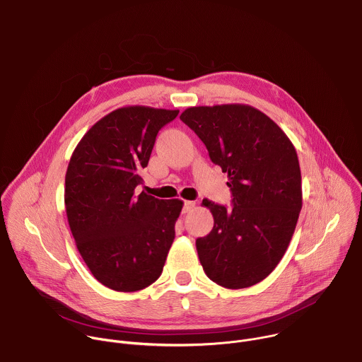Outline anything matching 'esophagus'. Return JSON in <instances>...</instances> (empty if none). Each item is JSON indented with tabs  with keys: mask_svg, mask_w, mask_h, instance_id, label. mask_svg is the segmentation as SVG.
I'll return each mask as SVG.
<instances>
[{
	"mask_svg": "<svg viewBox=\"0 0 362 362\" xmlns=\"http://www.w3.org/2000/svg\"><path fill=\"white\" fill-rule=\"evenodd\" d=\"M193 208H194V202L193 200H185V203H183V214L190 212Z\"/></svg>",
	"mask_w": 362,
	"mask_h": 362,
	"instance_id": "1",
	"label": "esophagus"
}]
</instances>
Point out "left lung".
Listing matches in <instances>:
<instances>
[{"label":"left lung","instance_id":"1","mask_svg":"<svg viewBox=\"0 0 362 362\" xmlns=\"http://www.w3.org/2000/svg\"><path fill=\"white\" fill-rule=\"evenodd\" d=\"M180 120L228 173L232 206L208 199L214 229L196 239L204 274L229 289L252 286L279 264L302 208L296 150L281 127L245 105L186 109Z\"/></svg>","mask_w":362,"mask_h":362}]
</instances>
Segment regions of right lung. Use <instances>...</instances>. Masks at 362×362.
<instances>
[{"label": "right lung", "instance_id": "obj_1", "mask_svg": "<svg viewBox=\"0 0 362 362\" xmlns=\"http://www.w3.org/2000/svg\"><path fill=\"white\" fill-rule=\"evenodd\" d=\"M177 115L144 106L117 109L98 120L71 154L64 187L69 225L93 276L113 291H140L162 275L183 202L134 190L159 130Z\"/></svg>", "mask_w": 362, "mask_h": 362}]
</instances>
